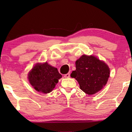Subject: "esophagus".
Masks as SVG:
<instances>
[{
	"label": "esophagus",
	"instance_id": "obj_1",
	"mask_svg": "<svg viewBox=\"0 0 132 132\" xmlns=\"http://www.w3.org/2000/svg\"><path fill=\"white\" fill-rule=\"evenodd\" d=\"M70 74L69 73L64 75V77H65V78H68V77H70Z\"/></svg>",
	"mask_w": 132,
	"mask_h": 132
}]
</instances>
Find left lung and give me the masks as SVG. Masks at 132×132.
Returning <instances> with one entry per match:
<instances>
[{"instance_id": "obj_1", "label": "left lung", "mask_w": 132, "mask_h": 132, "mask_svg": "<svg viewBox=\"0 0 132 132\" xmlns=\"http://www.w3.org/2000/svg\"><path fill=\"white\" fill-rule=\"evenodd\" d=\"M76 68L71 77L76 79L80 89L88 95L102 89L109 79L110 71L107 64L93 56H82L76 61Z\"/></svg>"}]
</instances>
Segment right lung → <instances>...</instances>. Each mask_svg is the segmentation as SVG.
<instances>
[{
  "label": "right lung",
  "mask_w": 132,
  "mask_h": 132,
  "mask_svg": "<svg viewBox=\"0 0 132 132\" xmlns=\"http://www.w3.org/2000/svg\"><path fill=\"white\" fill-rule=\"evenodd\" d=\"M62 77L56 68L52 67L47 62L37 64L28 75L31 85L38 92L49 93L55 87L58 80Z\"/></svg>",
  "instance_id": "right-lung-1"
}]
</instances>
